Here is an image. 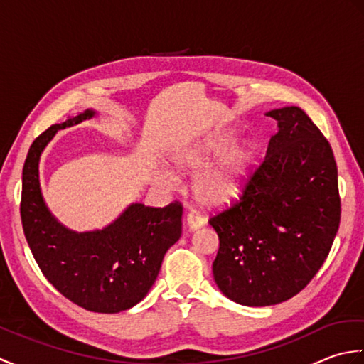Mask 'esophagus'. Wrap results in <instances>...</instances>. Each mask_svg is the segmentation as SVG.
<instances>
[{
    "mask_svg": "<svg viewBox=\"0 0 364 364\" xmlns=\"http://www.w3.org/2000/svg\"><path fill=\"white\" fill-rule=\"evenodd\" d=\"M186 225L191 231H196L200 227L205 225V218L203 215H200L198 213H189L186 218Z\"/></svg>",
    "mask_w": 364,
    "mask_h": 364,
    "instance_id": "34e87169",
    "label": "esophagus"
}]
</instances>
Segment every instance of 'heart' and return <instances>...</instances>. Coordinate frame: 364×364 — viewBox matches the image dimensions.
Here are the masks:
<instances>
[{
    "instance_id": "heart-1",
    "label": "heart",
    "mask_w": 364,
    "mask_h": 364,
    "mask_svg": "<svg viewBox=\"0 0 364 364\" xmlns=\"http://www.w3.org/2000/svg\"><path fill=\"white\" fill-rule=\"evenodd\" d=\"M235 137L233 129H219L176 156L178 167L186 172H196L223 154L214 166L200 173L194 183L196 200L205 208L219 210L233 205L249 184L257 164L258 145L253 139H242L232 146Z\"/></svg>"
}]
</instances>
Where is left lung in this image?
Masks as SVG:
<instances>
[{
  "instance_id": "8db88e82",
  "label": "left lung",
  "mask_w": 364,
  "mask_h": 364,
  "mask_svg": "<svg viewBox=\"0 0 364 364\" xmlns=\"http://www.w3.org/2000/svg\"><path fill=\"white\" fill-rule=\"evenodd\" d=\"M277 120L266 158L241 200L210 219L219 236L214 282L245 306L296 296L328 257L341 219L338 168L328 141L297 106Z\"/></svg>"
}]
</instances>
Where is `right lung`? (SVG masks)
<instances>
[{"label":"right lung","instance_id":"right-lung-1","mask_svg":"<svg viewBox=\"0 0 364 364\" xmlns=\"http://www.w3.org/2000/svg\"><path fill=\"white\" fill-rule=\"evenodd\" d=\"M86 109L53 125L31 145L23 166L21 223L38 267L54 288L73 304L94 313H120L139 304L159 274L166 252L181 236L183 206L131 203L102 230L73 231L46 206L38 161L59 129L95 117Z\"/></svg>","mask_w":364,"mask_h":364}]
</instances>
